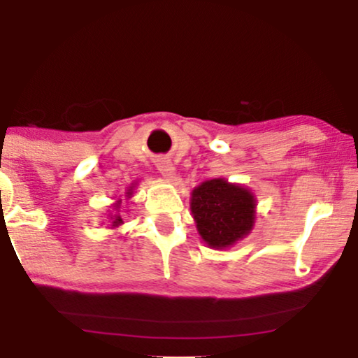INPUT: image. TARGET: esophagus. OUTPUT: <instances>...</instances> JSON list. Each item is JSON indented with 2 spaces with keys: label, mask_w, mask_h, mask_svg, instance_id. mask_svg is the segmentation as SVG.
<instances>
[{
  "label": "esophagus",
  "mask_w": 358,
  "mask_h": 358,
  "mask_svg": "<svg viewBox=\"0 0 358 358\" xmlns=\"http://www.w3.org/2000/svg\"><path fill=\"white\" fill-rule=\"evenodd\" d=\"M158 170H159V173H162L163 176H166V178H171V176L175 175V166L171 165L170 159H166V158L158 159Z\"/></svg>",
  "instance_id": "obj_1"
}]
</instances>
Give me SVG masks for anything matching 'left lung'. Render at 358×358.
<instances>
[{
    "label": "left lung",
    "mask_w": 358,
    "mask_h": 358,
    "mask_svg": "<svg viewBox=\"0 0 358 358\" xmlns=\"http://www.w3.org/2000/svg\"><path fill=\"white\" fill-rule=\"evenodd\" d=\"M254 195L225 180H208L192 193V213L210 248H229L248 236L254 224Z\"/></svg>",
    "instance_id": "8db88e82"
}]
</instances>
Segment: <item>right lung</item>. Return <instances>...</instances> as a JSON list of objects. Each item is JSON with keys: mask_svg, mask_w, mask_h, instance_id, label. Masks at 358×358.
I'll use <instances>...</instances> for the list:
<instances>
[{"mask_svg": "<svg viewBox=\"0 0 358 358\" xmlns=\"http://www.w3.org/2000/svg\"><path fill=\"white\" fill-rule=\"evenodd\" d=\"M129 193H131V192H127V195H129ZM114 208H116V210H117V208H119V203L114 205ZM110 219H114V220H113V225H114V227H117L119 224H122V219H121V217H119V215H113V217H110Z\"/></svg>", "mask_w": 358, "mask_h": 358, "instance_id": "obj_1", "label": "right lung"}]
</instances>
